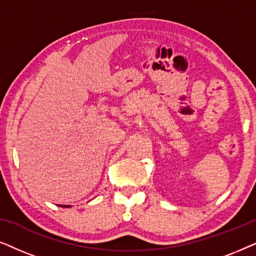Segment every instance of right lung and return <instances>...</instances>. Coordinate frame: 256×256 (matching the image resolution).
<instances>
[{"label": "right lung", "mask_w": 256, "mask_h": 256, "mask_svg": "<svg viewBox=\"0 0 256 256\" xmlns=\"http://www.w3.org/2000/svg\"><path fill=\"white\" fill-rule=\"evenodd\" d=\"M60 206H62V208H70L71 205H60Z\"/></svg>", "instance_id": "1"}]
</instances>
